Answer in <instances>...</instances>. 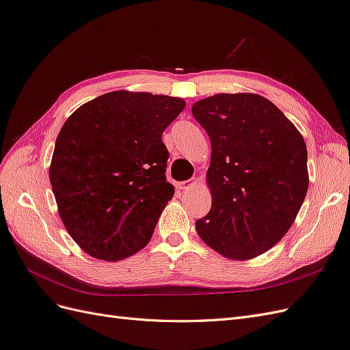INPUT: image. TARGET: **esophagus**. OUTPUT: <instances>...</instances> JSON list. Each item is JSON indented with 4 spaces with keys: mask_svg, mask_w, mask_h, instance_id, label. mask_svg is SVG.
I'll return each instance as SVG.
<instances>
[{
    "mask_svg": "<svg viewBox=\"0 0 350 350\" xmlns=\"http://www.w3.org/2000/svg\"><path fill=\"white\" fill-rule=\"evenodd\" d=\"M197 184L196 179H188V181H183L178 184V188L183 189V191H188V189H191L194 185Z\"/></svg>",
    "mask_w": 350,
    "mask_h": 350,
    "instance_id": "1",
    "label": "esophagus"
}]
</instances>
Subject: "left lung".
I'll return each mask as SVG.
<instances>
[{
	"instance_id": "left-lung-1",
	"label": "left lung",
	"mask_w": 350,
	"mask_h": 350,
	"mask_svg": "<svg viewBox=\"0 0 350 350\" xmlns=\"http://www.w3.org/2000/svg\"><path fill=\"white\" fill-rule=\"evenodd\" d=\"M193 115L211 143V208L197 234L226 258L257 257L286 235L308 191L304 137L254 93L201 99Z\"/></svg>"
}]
</instances>
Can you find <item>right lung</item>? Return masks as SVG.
Listing matches in <instances>:
<instances>
[{"mask_svg":"<svg viewBox=\"0 0 350 350\" xmlns=\"http://www.w3.org/2000/svg\"><path fill=\"white\" fill-rule=\"evenodd\" d=\"M181 98L116 90L74 112L49 167L62 224L89 256L118 261L150 241L174 187L166 181V126Z\"/></svg>","mask_w":350,"mask_h":350,"instance_id":"add662e5","label":"right lung"}]
</instances>
